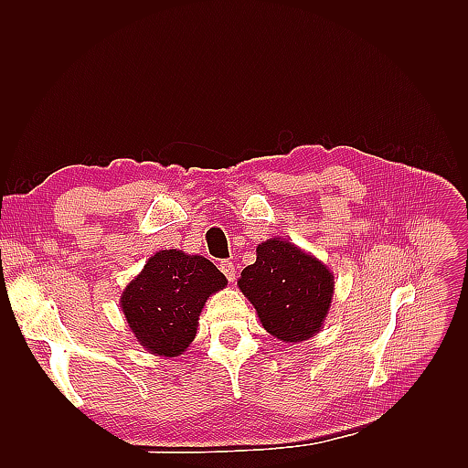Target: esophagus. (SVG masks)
Instances as JSON below:
<instances>
[{
	"label": "esophagus",
	"mask_w": 468,
	"mask_h": 468,
	"mask_svg": "<svg viewBox=\"0 0 468 468\" xmlns=\"http://www.w3.org/2000/svg\"><path fill=\"white\" fill-rule=\"evenodd\" d=\"M220 271L224 273L226 279H229L230 282H234V279H236V269H234V263H232V261H220Z\"/></svg>",
	"instance_id": "1"
}]
</instances>
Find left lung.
Wrapping results in <instances>:
<instances>
[{
  "label": "left lung",
  "instance_id": "obj_1",
  "mask_svg": "<svg viewBox=\"0 0 468 468\" xmlns=\"http://www.w3.org/2000/svg\"><path fill=\"white\" fill-rule=\"evenodd\" d=\"M238 287L256 308L263 328L285 344L314 337L330 313L334 273L313 253L285 238H269L256 250Z\"/></svg>",
  "mask_w": 468,
  "mask_h": 468
}]
</instances>
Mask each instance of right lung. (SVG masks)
I'll use <instances>...</instances> for the list:
<instances>
[{
    "mask_svg": "<svg viewBox=\"0 0 468 468\" xmlns=\"http://www.w3.org/2000/svg\"><path fill=\"white\" fill-rule=\"evenodd\" d=\"M229 281L203 256L160 250L121 294V310L136 342L160 357H177L197 335L210 294Z\"/></svg>",
    "mask_w": 468,
    "mask_h": 468,
    "instance_id": "add662e5",
    "label": "right lung"
}]
</instances>
